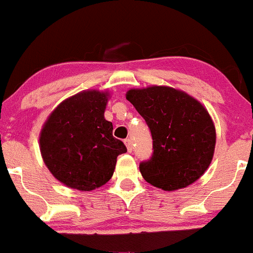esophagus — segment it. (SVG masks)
<instances>
[{"label": "esophagus", "instance_id": "34e87169", "mask_svg": "<svg viewBox=\"0 0 253 253\" xmlns=\"http://www.w3.org/2000/svg\"><path fill=\"white\" fill-rule=\"evenodd\" d=\"M125 145H126L127 151H128V152H132V150H133L132 140H130V139H126V140H125Z\"/></svg>", "mask_w": 253, "mask_h": 253}]
</instances>
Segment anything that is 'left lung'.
<instances>
[{
  "mask_svg": "<svg viewBox=\"0 0 253 253\" xmlns=\"http://www.w3.org/2000/svg\"><path fill=\"white\" fill-rule=\"evenodd\" d=\"M126 98L152 134L153 155L139 165L145 181L165 191L196 182L210 168L216 143L215 126L206 107L167 85L129 89Z\"/></svg>",
  "mask_w": 253,
  "mask_h": 253,
  "instance_id": "8db88e82",
  "label": "left lung"
}]
</instances>
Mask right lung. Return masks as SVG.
I'll return each instance as SVG.
<instances>
[{
  "label": "right lung",
  "instance_id": "right-lung-1",
  "mask_svg": "<svg viewBox=\"0 0 253 253\" xmlns=\"http://www.w3.org/2000/svg\"><path fill=\"white\" fill-rule=\"evenodd\" d=\"M108 91L83 90L52 110L39 134L42 161L60 183L90 191L112 178L117 158L126 146L113 136V124L104 119Z\"/></svg>",
  "mask_w": 253,
  "mask_h": 253
}]
</instances>
